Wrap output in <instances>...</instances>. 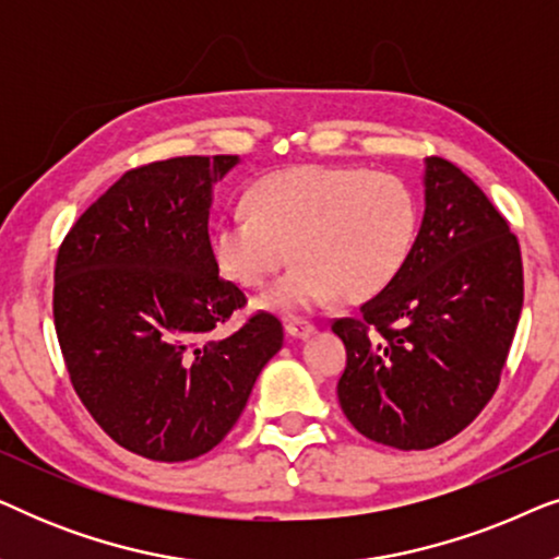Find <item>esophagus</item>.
Here are the masks:
<instances>
[{"label":"esophagus","mask_w":559,"mask_h":559,"mask_svg":"<svg viewBox=\"0 0 559 559\" xmlns=\"http://www.w3.org/2000/svg\"><path fill=\"white\" fill-rule=\"evenodd\" d=\"M285 331L293 335V338H308L310 333H316V325L310 320H300V318H289L285 323Z\"/></svg>","instance_id":"34e87169"}]
</instances>
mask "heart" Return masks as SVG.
I'll list each match as a JSON object with an SVG mask.
<instances>
[{
  "mask_svg": "<svg viewBox=\"0 0 559 559\" xmlns=\"http://www.w3.org/2000/svg\"><path fill=\"white\" fill-rule=\"evenodd\" d=\"M249 211H231L213 231V254L241 287H264L287 259L285 277L262 305L310 310L338 293L364 300L392 282L417 236V198L386 170L302 165L264 175Z\"/></svg>",
  "mask_w": 559,
  "mask_h": 559,
  "instance_id": "obj_1",
  "label": "heart"
}]
</instances>
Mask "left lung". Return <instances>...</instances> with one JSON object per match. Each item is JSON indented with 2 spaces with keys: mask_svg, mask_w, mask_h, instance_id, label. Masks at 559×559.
Listing matches in <instances>:
<instances>
[{
  "mask_svg": "<svg viewBox=\"0 0 559 559\" xmlns=\"http://www.w3.org/2000/svg\"><path fill=\"white\" fill-rule=\"evenodd\" d=\"M524 302L507 218L461 167L425 159V216L400 274L333 320L343 415L364 438L427 450L465 430L501 381Z\"/></svg>",
  "mask_w": 559,
  "mask_h": 559,
  "instance_id": "8db88e82",
  "label": "left lung"
}]
</instances>
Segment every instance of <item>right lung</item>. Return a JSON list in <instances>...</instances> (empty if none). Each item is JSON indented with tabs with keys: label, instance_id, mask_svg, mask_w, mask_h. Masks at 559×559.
Wrapping results in <instances>:
<instances>
[{
	"label": "right lung",
	"instance_id": "add662e5",
	"mask_svg": "<svg viewBox=\"0 0 559 559\" xmlns=\"http://www.w3.org/2000/svg\"><path fill=\"white\" fill-rule=\"evenodd\" d=\"M236 163L193 155L134 167L58 249L52 318L71 384L114 442L150 461L216 448L285 341L264 310L213 335L247 305L218 274L209 236L213 182Z\"/></svg>",
	"mask_w": 559,
	"mask_h": 559
}]
</instances>
